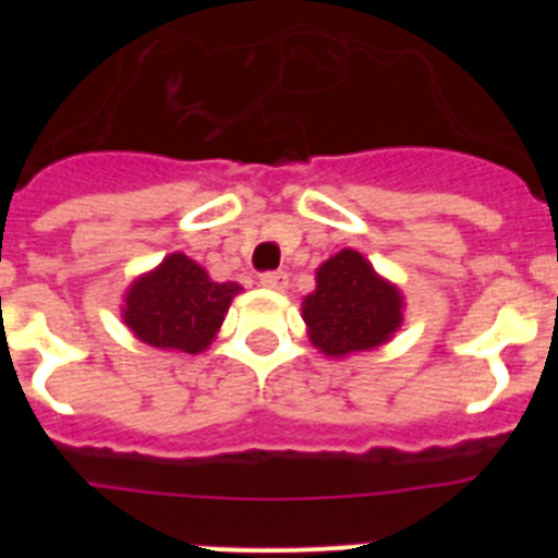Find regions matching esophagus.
I'll return each mask as SVG.
<instances>
[{
  "mask_svg": "<svg viewBox=\"0 0 558 558\" xmlns=\"http://www.w3.org/2000/svg\"><path fill=\"white\" fill-rule=\"evenodd\" d=\"M259 284L268 290H284L288 288V274L284 270H268V274L259 276Z\"/></svg>",
  "mask_w": 558,
  "mask_h": 558,
  "instance_id": "1",
  "label": "esophagus"
}]
</instances>
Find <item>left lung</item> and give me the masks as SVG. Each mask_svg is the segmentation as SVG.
Here are the masks:
<instances>
[{"mask_svg":"<svg viewBox=\"0 0 558 558\" xmlns=\"http://www.w3.org/2000/svg\"><path fill=\"white\" fill-rule=\"evenodd\" d=\"M318 288L304 299L310 340L343 357L386 343L402 324V295L383 282L357 251H340L318 268Z\"/></svg>","mask_w":558,"mask_h":558,"instance_id":"obj_1","label":"left lung"}]
</instances>
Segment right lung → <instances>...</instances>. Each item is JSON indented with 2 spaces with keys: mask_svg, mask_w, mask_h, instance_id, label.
Returning a JSON list of instances; mask_svg holds the SVG:
<instances>
[{
  "mask_svg": "<svg viewBox=\"0 0 558 558\" xmlns=\"http://www.w3.org/2000/svg\"><path fill=\"white\" fill-rule=\"evenodd\" d=\"M236 293L240 284L211 282L190 256L170 254L131 284L122 313L133 335L150 347L198 354L211 343Z\"/></svg>",
  "mask_w": 558,
  "mask_h": 558,
  "instance_id": "right-lung-1",
  "label": "right lung"
}]
</instances>
